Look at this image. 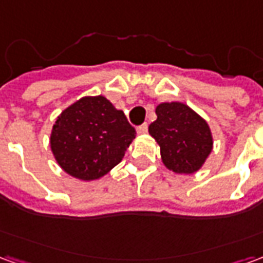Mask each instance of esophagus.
I'll list each match as a JSON object with an SVG mask.
<instances>
[{"mask_svg": "<svg viewBox=\"0 0 263 263\" xmlns=\"http://www.w3.org/2000/svg\"><path fill=\"white\" fill-rule=\"evenodd\" d=\"M137 132L139 134V135L146 134V132H148V124H142V125L137 126Z\"/></svg>", "mask_w": 263, "mask_h": 263, "instance_id": "34e87169", "label": "esophagus"}]
</instances>
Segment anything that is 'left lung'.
<instances>
[{"instance_id": "1", "label": "left lung", "mask_w": 263, "mask_h": 263, "mask_svg": "<svg viewBox=\"0 0 263 263\" xmlns=\"http://www.w3.org/2000/svg\"><path fill=\"white\" fill-rule=\"evenodd\" d=\"M149 134L160 148L169 171L180 175L198 172L213 151V134L207 121L180 101L159 104Z\"/></svg>"}]
</instances>
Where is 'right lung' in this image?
Here are the masks:
<instances>
[{
  "label": "right lung",
  "mask_w": 263,
  "mask_h": 263,
  "mask_svg": "<svg viewBox=\"0 0 263 263\" xmlns=\"http://www.w3.org/2000/svg\"><path fill=\"white\" fill-rule=\"evenodd\" d=\"M135 135L125 114L104 96H86L56 118L50 149L69 176L91 182L120 163Z\"/></svg>",
  "instance_id": "add662e5"
}]
</instances>
